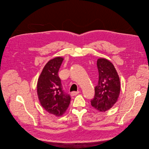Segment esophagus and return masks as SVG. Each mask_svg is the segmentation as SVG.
<instances>
[{
    "mask_svg": "<svg viewBox=\"0 0 149 149\" xmlns=\"http://www.w3.org/2000/svg\"><path fill=\"white\" fill-rule=\"evenodd\" d=\"M79 93V91H78V92H72L70 95H71L72 96H74L77 95Z\"/></svg>",
    "mask_w": 149,
    "mask_h": 149,
    "instance_id": "esophagus-1",
    "label": "esophagus"
}]
</instances>
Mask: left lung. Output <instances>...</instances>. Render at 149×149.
I'll use <instances>...</instances> for the list:
<instances>
[{
  "instance_id": "8db88e82",
  "label": "left lung",
  "mask_w": 149,
  "mask_h": 149,
  "mask_svg": "<svg viewBox=\"0 0 149 149\" xmlns=\"http://www.w3.org/2000/svg\"><path fill=\"white\" fill-rule=\"evenodd\" d=\"M97 66L99 81L95 88V96L91 100V105L96 110L104 112L111 109L117 101L120 83L114 66L106 58H99Z\"/></svg>"
}]
</instances>
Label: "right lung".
<instances>
[{
  "instance_id": "obj_1",
  "label": "right lung",
  "mask_w": 149,
  "mask_h": 149,
  "mask_svg": "<svg viewBox=\"0 0 149 149\" xmlns=\"http://www.w3.org/2000/svg\"><path fill=\"white\" fill-rule=\"evenodd\" d=\"M63 58L56 57L45 66L38 81L37 92L42 106L48 113L61 116L68 109L70 96L65 92L58 76Z\"/></svg>"
}]
</instances>
